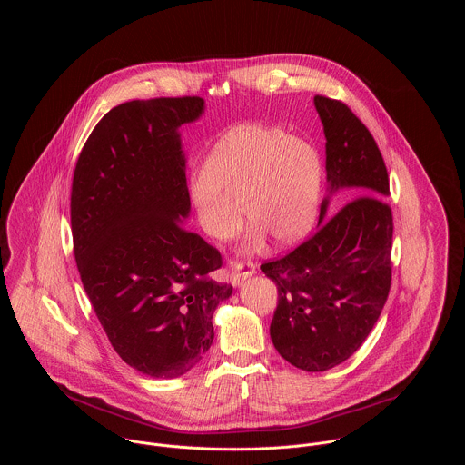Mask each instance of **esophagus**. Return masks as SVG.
I'll return each instance as SVG.
<instances>
[{
	"label": "esophagus",
	"mask_w": 465,
	"mask_h": 465,
	"mask_svg": "<svg viewBox=\"0 0 465 465\" xmlns=\"http://www.w3.org/2000/svg\"><path fill=\"white\" fill-rule=\"evenodd\" d=\"M256 273V265L247 262V263H234L231 265V282L232 286H242L249 277Z\"/></svg>",
	"instance_id": "obj_1"
}]
</instances>
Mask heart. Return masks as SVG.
<instances>
[{
	"instance_id": "b5f03b06",
	"label": "heart",
	"mask_w": 465,
	"mask_h": 465,
	"mask_svg": "<svg viewBox=\"0 0 465 465\" xmlns=\"http://www.w3.org/2000/svg\"><path fill=\"white\" fill-rule=\"evenodd\" d=\"M324 181L319 148L306 137L247 125L225 134L203 170L190 181L200 229L216 242L231 240L242 225V209L252 222L247 249L266 234L275 245L301 242L315 225Z\"/></svg>"
}]
</instances>
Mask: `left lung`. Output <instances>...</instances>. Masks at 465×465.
I'll return each instance as SVG.
<instances>
[{
	"label": "left lung",
	"instance_id": "obj_1",
	"mask_svg": "<svg viewBox=\"0 0 465 465\" xmlns=\"http://www.w3.org/2000/svg\"><path fill=\"white\" fill-rule=\"evenodd\" d=\"M313 104L326 135L328 195L319 229L262 270L279 292L273 347L293 367L322 372L352 356L381 315L394 225L385 202L389 173L374 137L345 104L326 96ZM343 189L355 199L331 217V199Z\"/></svg>",
	"mask_w": 465,
	"mask_h": 465
}]
</instances>
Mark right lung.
Wrapping results in <instances>:
<instances>
[{
  "instance_id": "obj_1",
  "label": "right lung",
  "mask_w": 465,
  "mask_h": 465,
  "mask_svg": "<svg viewBox=\"0 0 465 465\" xmlns=\"http://www.w3.org/2000/svg\"><path fill=\"white\" fill-rule=\"evenodd\" d=\"M199 96L134 100L85 141L71 190L74 260L120 358L150 378H179L213 343V313L232 286L209 277L220 252L184 229L192 202L179 129Z\"/></svg>"
}]
</instances>
